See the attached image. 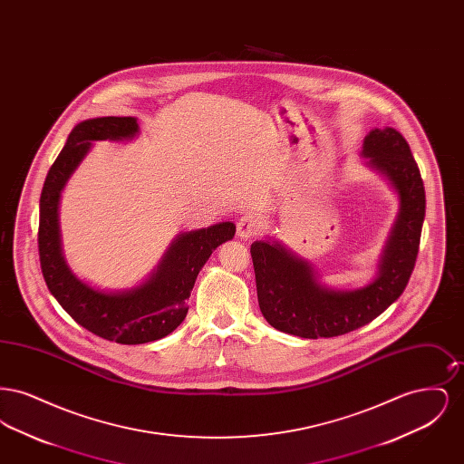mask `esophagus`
Masks as SVG:
<instances>
[{
	"label": "esophagus",
	"instance_id": "esophagus-1",
	"mask_svg": "<svg viewBox=\"0 0 464 464\" xmlns=\"http://www.w3.org/2000/svg\"><path fill=\"white\" fill-rule=\"evenodd\" d=\"M257 229H259V221L254 214H245L237 224V235L243 240L254 237L257 233Z\"/></svg>",
	"mask_w": 464,
	"mask_h": 464
}]
</instances>
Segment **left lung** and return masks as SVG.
Here are the masks:
<instances>
[{
  "label": "left lung",
  "instance_id": "1",
  "mask_svg": "<svg viewBox=\"0 0 464 464\" xmlns=\"http://www.w3.org/2000/svg\"><path fill=\"white\" fill-rule=\"evenodd\" d=\"M365 165L382 177L398 198V212L365 285H325L308 259L273 237L252 243L259 308L266 322L290 335L318 339L360 329L390 308L412 275L424 221V186L403 135L393 127L372 129L362 144Z\"/></svg>",
  "mask_w": 464,
  "mask_h": 464
}]
</instances>
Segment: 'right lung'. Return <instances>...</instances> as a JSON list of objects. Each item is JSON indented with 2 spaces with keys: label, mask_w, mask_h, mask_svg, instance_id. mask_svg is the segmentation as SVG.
Returning <instances> with one entry per match:
<instances>
[{
  "label": "right lung",
  "mask_w": 464,
  "mask_h": 464,
  "mask_svg": "<svg viewBox=\"0 0 464 464\" xmlns=\"http://www.w3.org/2000/svg\"><path fill=\"white\" fill-rule=\"evenodd\" d=\"M139 133L133 116H101L78 123L48 170L40 198L38 248L46 287L74 322L120 344L153 343L176 331L188 314V299L201 267L219 245L233 240L237 231L233 222L224 221L179 233L155 269L133 287H95L80 278L63 252V191L93 142H130Z\"/></svg>",
  "instance_id": "obj_1"
}]
</instances>
